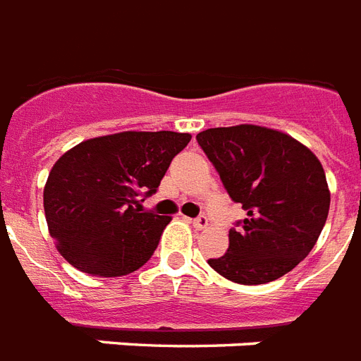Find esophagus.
<instances>
[{"mask_svg":"<svg viewBox=\"0 0 361 361\" xmlns=\"http://www.w3.org/2000/svg\"><path fill=\"white\" fill-rule=\"evenodd\" d=\"M192 226L198 228V231H204L208 226V217L206 215H198L197 219H192Z\"/></svg>","mask_w":361,"mask_h":361,"instance_id":"34e87169","label":"esophagus"}]
</instances>
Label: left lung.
I'll list each match as a JSON object with an SVG mask.
<instances>
[{
    "mask_svg": "<svg viewBox=\"0 0 361 361\" xmlns=\"http://www.w3.org/2000/svg\"><path fill=\"white\" fill-rule=\"evenodd\" d=\"M234 202L245 209L228 249L208 264L240 285H264L294 269L319 240L330 212L322 164L283 130L241 123L197 135Z\"/></svg>",
    "mask_w": 361,
    "mask_h": 361,
    "instance_id": "1",
    "label": "left lung"
}]
</instances>
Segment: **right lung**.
<instances>
[{
	"instance_id": "right-lung-1",
	"label": "right lung",
	"mask_w": 361,
	"mask_h": 361,
	"mask_svg": "<svg viewBox=\"0 0 361 361\" xmlns=\"http://www.w3.org/2000/svg\"><path fill=\"white\" fill-rule=\"evenodd\" d=\"M189 133L123 130L90 138L56 161L42 200L59 255L84 274L120 277L152 258L170 215L142 209Z\"/></svg>"
}]
</instances>
